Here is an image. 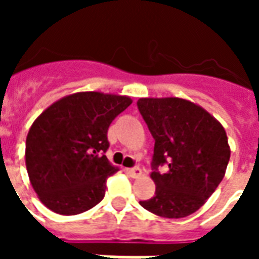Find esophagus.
<instances>
[{"mask_svg": "<svg viewBox=\"0 0 259 259\" xmlns=\"http://www.w3.org/2000/svg\"><path fill=\"white\" fill-rule=\"evenodd\" d=\"M127 174H129L132 178L137 179V178H140L141 175H143V170H141L140 168H130L127 169Z\"/></svg>", "mask_w": 259, "mask_h": 259, "instance_id": "esophagus-1", "label": "esophagus"}]
</instances>
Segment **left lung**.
Here are the masks:
<instances>
[{"instance_id":"left-lung-1","label":"left lung","mask_w":259,"mask_h":259,"mask_svg":"<svg viewBox=\"0 0 259 259\" xmlns=\"http://www.w3.org/2000/svg\"><path fill=\"white\" fill-rule=\"evenodd\" d=\"M137 107L155 140L151 179L155 195L140 201L162 218L194 213L222 182L230 147L219 120L194 102L178 97L140 98ZM168 163V170L157 166Z\"/></svg>"}]
</instances>
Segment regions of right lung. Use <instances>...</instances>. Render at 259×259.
Masks as SVG:
<instances>
[{
    "instance_id": "right-lung-1",
    "label": "right lung",
    "mask_w": 259,
    "mask_h": 259,
    "mask_svg": "<svg viewBox=\"0 0 259 259\" xmlns=\"http://www.w3.org/2000/svg\"><path fill=\"white\" fill-rule=\"evenodd\" d=\"M132 102L127 96L81 91L37 116L26 137V169L48 209L77 215L104 198L108 176L118 172L104 155L108 127Z\"/></svg>"
}]
</instances>
